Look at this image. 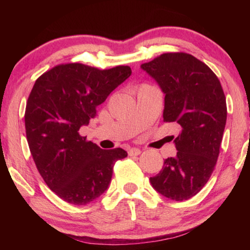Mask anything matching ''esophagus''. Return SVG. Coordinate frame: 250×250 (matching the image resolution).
Segmentation results:
<instances>
[{
  "label": "esophagus",
  "instance_id": "1",
  "mask_svg": "<svg viewBox=\"0 0 250 250\" xmlns=\"http://www.w3.org/2000/svg\"><path fill=\"white\" fill-rule=\"evenodd\" d=\"M140 153H141V150L138 149V148H132V149L128 150V155L131 157L132 156H139Z\"/></svg>",
  "mask_w": 250,
  "mask_h": 250
}]
</instances>
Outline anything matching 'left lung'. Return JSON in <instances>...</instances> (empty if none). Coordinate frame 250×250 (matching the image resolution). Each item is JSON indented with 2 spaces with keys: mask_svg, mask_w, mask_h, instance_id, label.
Segmentation results:
<instances>
[{
  "mask_svg": "<svg viewBox=\"0 0 250 250\" xmlns=\"http://www.w3.org/2000/svg\"><path fill=\"white\" fill-rule=\"evenodd\" d=\"M165 94L164 122H176L177 153L165 159L150 183L168 199L196 196L213 173L227 123L220 81L207 64L188 53H164L141 64Z\"/></svg>",
  "mask_w": 250,
  "mask_h": 250,
  "instance_id": "left-lung-1",
  "label": "left lung"
}]
</instances>
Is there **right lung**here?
I'll list each match as a JSON object with an SVG mask.
<instances>
[{
  "mask_svg": "<svg viewBox=\"0 0 250 250\" xmlns=\"http://www.w3.org/2000/svg\"><path fill=\"white\" fill-rule=\"evenodd\" d=\"M131 74L128 66L100 70L67 63L34 84L25 112L27 141L44 182L67 203L86 205L100 197L110 184L115 163L127 157L122 148L104 150L86 141L80 128Z\"/></svg>",
  "mask_w": 250,
  "mask_h": 250,
  "instance_id": "obj_1",
  "label": "right lung"
}]
</instances>
